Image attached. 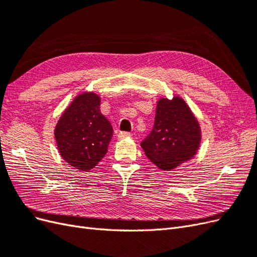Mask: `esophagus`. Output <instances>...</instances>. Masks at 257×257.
<instances>
[{
	"label": "esophagus",
	"mask_w": 257,
	"mask_h": 257,
	"mask_svg": "<svg viewBox=\"0 0 257 257\" xmlns=\"http://www.w3.org/2000/svg\"><path fill=\"white\" fill-rule=\"evenodd\" d=\"M130 136H131V133H128V132H120V133L118 134L119 139H123V138H126Z\"/></svg>",
	"instance_id": "34e87169"
}]
</instances>
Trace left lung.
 <instances>
[{
    "label": "left lung",
    "instance_id": "left-lung-1",
    "mask_svg": "<svg viewBox=\"0 0 257 257\" xmlns=\"http://www.w3.org/2000/svg\"><path fill=\"white\" fill-rule=\"evenodd\" d=\"M198 121L182 98H161L154 125L141 146L160 169L170 170L190 161L200 144Z\"/></svg>",
    "mask_w": 257,
    "mask_h": 257
}]
</instances>
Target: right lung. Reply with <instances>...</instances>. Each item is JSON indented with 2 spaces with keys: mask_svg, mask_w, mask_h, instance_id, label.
I'll return each instance as SVG.
<instances>
[{
  "mask_svg": "<svg viewBox=\"0 0 257 257\" xmlns=\"http://www.w3.org/2000/svg\"><path fill=\"white\" fill-rule=\"evenodd\" d=\"M100 98L93 92L76 96L54 130L58 150L76 169L88 172L108 151L113 134L110 122L100 112Z\"/></svg>",
  "mask_w": 257,
  "mask_h": 257,
  "instance_id": "1",
  "label": "right lung"
}]
</instances>
